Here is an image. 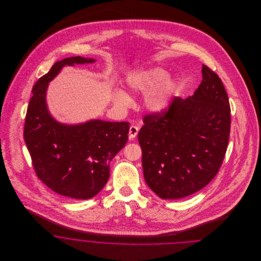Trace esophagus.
I'll return each mask as SVG.
<instances>
[{"label":"esophagus","instance_id":"esophagus-1","mask_svg":"<svg viewBox=\"0 0 261 261\" xmlns=\"http://www.w3.org/2000/svg\"><path fill=\"white\" fill-rule=\"evenodd\" d=\"M138 132H139V127L135 126V125H132L129 129V139L133 140L137 136Z\"/></svg>","mask_w":261,"mask_h":261}]
</instances>
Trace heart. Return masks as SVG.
<instances>
[{"instance_id": "b5f03b06", "label": "heart", "mask_w": 261, "mask_h": 261, "mask_svg": "<svg viewBox=\"0 0 261 261\" xmlns=\"http://www.w3.org/2000/svg\"><path fill=\"white\" fill-rule=\"evenodd\" d=\"M168 75V71L160 66L143 68L128 75L126 84L134 94H146L144 107L149 113L162 115L170 109L178 87L177 80ZM112 99L114 105L121 109L132 103V98L120 88L114 91Z\"/></svg>"}]
</instances>
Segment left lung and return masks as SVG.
Masks as SVG:
<instances>
[{"label": "left lung", "instance_id": "1", "mask_svg": "<svg viewBox=\"0 0 261 261\" xmlns=\"http://www.w3.org/2000/svg\"><path fill=\"white\" fill-rule=\"evenodd\" d=\"M192 97L176 98L163 115H147L138 134L144 177L163 199H183L217 174L228 146L230 105L221 79L206 65Z\"/></svg>", "mask_w": 261, "mask_h": 261}]
</instances>
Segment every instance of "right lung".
<instances>
[{
    "label": "right lung",
    "instance_id": "1",
    "mask_svg": "<svg viewBox=\"0 0 261 261\" xmlns=\"http://www.w3.org/2000/svg\"><path fill=\"white\" fill-rule=\"evenodd\" d=\"M94 62L95 59L83 57L56 62L34 85L25 118L24 141L38 177L70 199H91L99 194L110 178V163L128 140V122L90 119L67 124L49 111V83L62 68Z\"/></svg>",
    "mask_w": 261,
    "mask_h": 261
}]
</instances>
